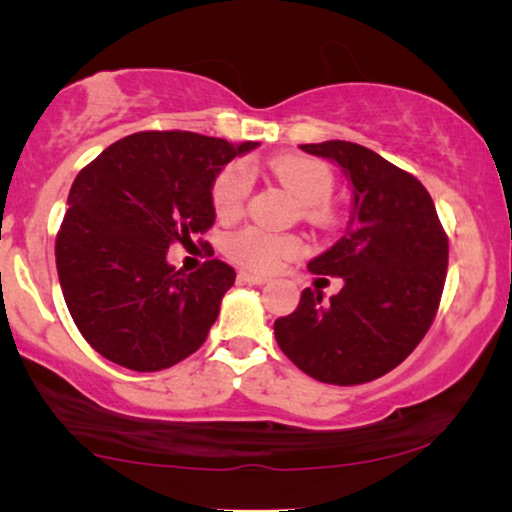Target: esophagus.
I'll list each match as a JSON object with an SVG mask.
<instances>
[{"label":"esophagus","instance_id":"obj_1","mask_svg":"<svg viewBox=\"0 0 512 512\" xmlns=\"http://www.w3.org/2000/svg\"><path fill=\"white\" fill-rule=\"evenodd\" d=\"M240 279H242V282H247V284H256V286H263V284H268V282H270V277H265V275H256V272H240Z\"/></svg>","mask_w":512,"mask_h":512}]
</instances>
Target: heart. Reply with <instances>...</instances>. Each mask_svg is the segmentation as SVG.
Wrapping results in <instances>:
<instances>
[{"mask_svg": "<svg viewBox=\"0 0 512 512\" xmlns=\"http://www.w3.org/2000/svg\"><path fill=\"white\" fill-rule=\"evenodd\" d=\"M270 172L307 207L310 216L324 214V205L333 193V172L314 158L284 156L270 160ZM249 195V174L244 165H230L214 181L212 205L219 219H235ZM303 251V242L293 235L268 233L263 228H244L228 240V254L237 263L254 270L277 268L284 258Z\"/></svg>", "mask_w": 512, "mask_h": 512, "instance_id": "heart-1", "label": "heart"}]
</instances>
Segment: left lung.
<instances>
[{
  "label": "left lung",
  "mask_w": 512,
  "mask_h": 512,
  "mask_svg": "<svg viewBox=\"0 0 512 512\" xmlns=\"http://www.w3.org/2000/svg\"><path fill=\"white\" fill-rule=\"evenodd\" d=\"M300 149L338 165L352 188L345 235L307 263L314 275L342 277V289L328 300L305 289L275 321V338L314 380L363 384L394 370L429 331L447 237L429 191L380 153L340 139Z\"/></svg>",
  "instance_id": "left-lung-1"
}]
</instances>
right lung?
<instances>
[{
    "label": "right lung",
    "instance_id": "add662e5",
    "mask_svg": "<svg viewBox=\"0 0 512 512\" xmlns=\"http://www.w3.org/2000/svg\"><path fill=\"white\" fill-rule=\"evenodd\" d=\"M256 146L137 132L76 174L55 263L76 328L104 359L153 373L207 340L235 270L214 258L186 275L167 263V249L214 226L216 177Z\"/></svg>",
    "mask_w": 512,
    "mask_h": 512
}]
</instances>
